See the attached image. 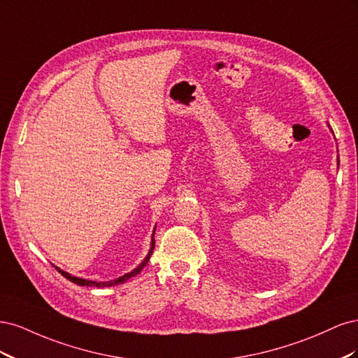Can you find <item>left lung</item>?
Listing matches in <instances>:
<instances>
[{
    "mask_svg": "<svg viewBox=\"0 0 358 358\" xmlns=\"http://www.w3.org/2000/svg\"><path fill=\"white\" fill-rule=\"evenodd\" d=\"M329 128H330V125H329ZM330 131L333 133V129H331V128H330ZM338 167H339V157H338Z\"/></svg>",
    "mask_w": 358,
    "mask_h": 358,
    "instance_id": "8db88e82",
    "label": "left lung"
}]
</instances>
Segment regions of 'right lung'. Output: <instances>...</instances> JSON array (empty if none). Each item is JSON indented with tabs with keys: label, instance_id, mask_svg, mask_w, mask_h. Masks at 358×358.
Listing matches in <instances>:
<instances>
[{
	"label": "right lung",
	"instance_id": "add662e5",
	"mask_svg": "<svg viewBox=\"0 0 358 358\" xmlns=\"http://www.w3.org/2000/svg\"><path fill=\"white\" fill-rule=\"evenodd\" d=\"M154 234H155V230H154ZM154 234H152V241H150V249H149V252H148V255L145 257L143 262L140 263L134 270H131V272H129V273H125L124 276H119V278H116V279H113V280H107V282H96V280H88V279H83V278H76V276H73V275H70V273H67V272H64V270H61L59 267H57V270H58V272H59L64 278H67L69 280H71V282L78 284V285H82V287L86 285V287L103 288V287H112V285H117V284H124V282H127L128 279H131V278H134L136 275H138L140 272H142L143 267L148 264L149 258H150V255H152L154 248H155Z\"/></svg>",
	"mask_w": 358,
	"mask_h": 358
}]
</instances>
